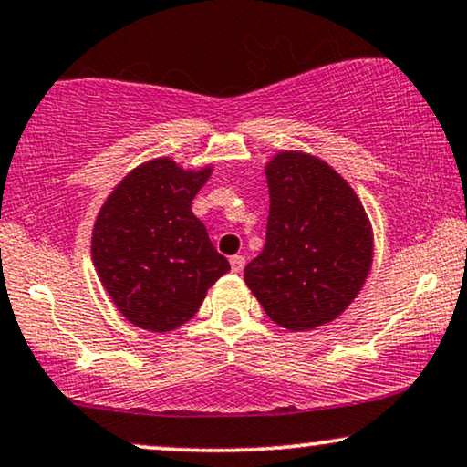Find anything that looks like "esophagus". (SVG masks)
Instances as JSON below:
<instances>
[{"mask_svg":"<svg viewBox=\"0 0 467 467\" xmlns=\"http://www.w3.org/2000/svg\"><path fill=\"white\" fill-rule=\"evenodd\" d=\"M229 262H232L234 272H242V270H244V265H246V259L242 255H234L232 259H229Z\"/></svg>","mask_w":467,"mask_h":467,"instance_id":"esophagus-1","label":"esophagus"}]
</instances>
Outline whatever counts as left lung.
Here are the masks:
<instances>
[{
  "label": "left lung",
  "instance_id": "8db88e82",
  "mask_svg": "<svg viewBox=\"0 0 467 467\" xmlns=\"http://www.w3.org/2000/svg\"><path fill=\"white\" fill-rule=\"evenodd\" d=\"M265 175V244L244 281L272 322L311 330L338 317L360 292L371 268V227L348 182L313 156L278 154Z\"/></svg>",
  "mask_w": 467,
  "mask_h": 467
}]
</instances>
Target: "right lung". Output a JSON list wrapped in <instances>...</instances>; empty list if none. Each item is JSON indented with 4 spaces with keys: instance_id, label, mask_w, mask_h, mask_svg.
I'll use <instances>...</instances> for the list:
<instances>
[{
    "instance_id": "right-lung-1",
    "label": "right lung",
    "mask_w": 467,
    "mask_h": 467,
    "mask_svg": "<svg viewBox=\"0 0 467 467\" xmlns=\"http://www.w3.org/2000/svg\"><path fill=\"white\" fill-rule=\"evenodd\" d=\"M210 169L156 159L126 175L102 205L92 259L115 306L139 328L169 332L199 311L229 270L191 203Z\"/></svg>"
}]
</instances>
